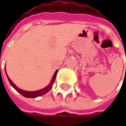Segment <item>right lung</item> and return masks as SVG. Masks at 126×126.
I'll list each match as a JSON object with an SVG mask.
<instances>
[{"mask_svg":"<svg viewBox=\"0 0 126 126\" xmlns=\"http://www.w3.org/2000/svg\"><path fill=\"white\" fill-rule=\"evenodd\" d=\"M57 73H58V70L55 71L52 78V80L50 82V83L44 88L41 89V90H36V91H26V90H22L20 88H17L14 83L13 82L9 79V77H8L7 74H6V76H7V78L9 79V83L11 84V85L12 86L13 88H14L18 93H19L21 95H22L24 97H26V98H36V97H38V96H41V95H43L44 94H46L50 89L52 88L55 80V78H56V75H57Z\"/></svg>","mask_w":126,"mask_h":126,"instance_id":"1","label":"right lung"}]
</instances>
